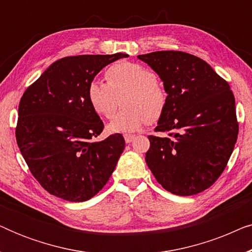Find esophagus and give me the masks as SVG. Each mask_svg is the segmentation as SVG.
<instances>
[{
  "label": "esophagus",
  "mask_w": 252,
  "mask_h": 252,
  "mask_svg": "<svg viewBox=\"0 0 252 252\" xmlns=\"http://www.w3.org/2000/svg\"><path fill=\"white\" fill-rule=\"evenodd\" d=\"M135 135H130V134H126V135H124V139H125L126 143H130L133 140H135Z\"/></svg>",
  "instance_id": "esophagus-1"
}]
</instances>
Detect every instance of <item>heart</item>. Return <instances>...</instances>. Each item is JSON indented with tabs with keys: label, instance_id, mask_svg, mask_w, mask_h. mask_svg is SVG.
Instances as JSON below:
<instances>
[{
	"label": "heart",
	"instance_id": "b5f03b06",
	"mask_svg": "<svg viewBox=\"0 0 252 252\" xmlns=\"http://www.w3.org/2000/svg\"><path fill=\"white\" fill-rule=\"evenodd\" d=\"M108 82L93 80L88 86V101L98 115L111 118L124 96L125 108L108 124L111 133H130L140 129L148 120L156 122L166 106V93L156 74L143 65L123 62L106 71Z\"/></svg>",
	"mask_w": 252,
	"mask_h": 252
}]
</instances>
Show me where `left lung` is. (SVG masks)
Wrapping results in <instances>:
<instances>
[{
	"label": "left lung",
	"instance_id": "8db88e82",
	"mask_svg": "<svg viewBox=\"0 0 252 252\" xmlns=\"http://www.w3.org/2000/svg\"><path fill=\"white\" fill-rule=\"evenodd\" d=\"M163 81L166 106L148 136V167L158 184L179 196L198 194L220 177L239 134L235 98L229 85L205 61L182 51L137 56Z\"/></svg>",
	"mask_w": 252,
	"mask_h": 252
}]
</instances>
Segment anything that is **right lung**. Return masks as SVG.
<instances>
[{"mask_svg": "<svg viewBox=\"0 0 252 252\" xmlns=\"http://www.w3.org/2000/svg\"><path fill=\"white\" fill-rule=\"evenodd\" d=\"M126 57L117 53L61 58L24 93L17 143L34 178L51 195L88 201L115 171L125 140L122 134L96 140L104 125L87 92L103 67Z\"/></svg>", "mask_w": 252, "mask_h": 252, "instance_id": "1", "label": "right lung"}]
</instances>
